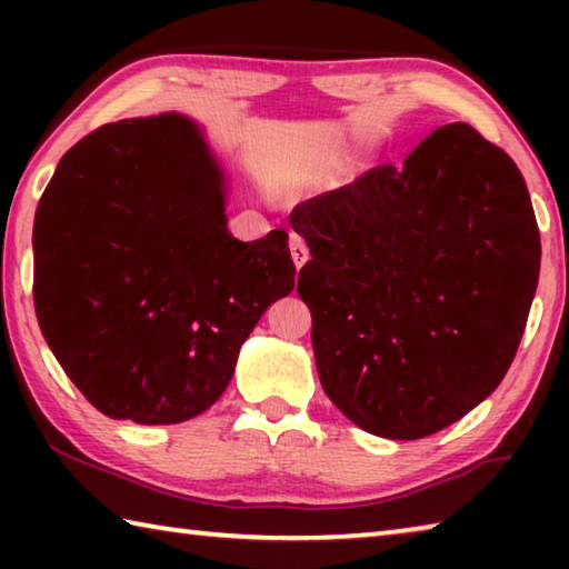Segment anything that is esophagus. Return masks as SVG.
I'll return each instance as SVG.
<instances>
[{"label":"esophagus","instance_id":"34e87169","mask_svg":"<svg viewBox=\"0 0 569 569\" xmlns=\"http://www.w3.org/2000/svg\"><path fill=\"white\" fill-rule=\"evenodd\" d=\"M288 248H291V258H293L296 268H303V263L308 261V246H306V240H303L301 236L291 233V243H288Z\"/></svg>","mask_w":569,"mask_h":569}]
</instances>
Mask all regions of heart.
<instances>
[{"label": "heart", "mask_w": 569, "mask_h": 569, "mask_svg": "<svg viewBox=\"0 0 569 569\" xmlns=\"http://www.w3.org/2000/svg\"><path fill=\"white\" fill-rule=\"evenodd\" d=\"M316 172H319V170H316L313 166H308V168H298V170L293 172V180H308V178H313Z\"/></svg>", "instance_id": "heart-1"}]
</instances>
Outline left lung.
Wrapping results in <instances>:
<instances>
[{
  "instance_id": "8db88e82",
  "label": "left lung",
  "mask_w": 569,
  "mask_h": 569,
  "mask_svg": "<svg viewBox=\"0 0 569 569\" xmlns=\"http://www.w3.org/2000/svg\"><path fill=\"white\" fill-rule=\"evenodd\" d=\"M323 391L356 427L421 439L492 393L525 333L539 230L519 168L465 122L291 213Z\"/></svg>"
}]
</instances>
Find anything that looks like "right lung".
<instances>
[{
	"label": "right lung",
	"mask_w": 569,
	"mask_h": 569,
	"mask_svg": "<svg viewBox=\"0 0 569 569\" xmlns=\"http://www.w3.org/2000/svg\"><path fill=\"white\" fill-rule=\"evenodd\" d=\"M228 182L180 112L102 124L34 216V308L94 409L178 423L213 407L266 308L293 291L286 230L230 236Z\"/></svg>",
	"instance_id": "obj_1"
}]
</instances>
